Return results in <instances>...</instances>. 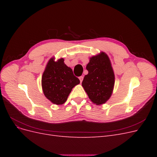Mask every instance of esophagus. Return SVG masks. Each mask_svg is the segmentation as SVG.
Listing matches in <instances>:
<instances>
[{"label": "esophagus", "mask_w": 157, "mask_h": 157, "mask_svg": "<svg viewBox=\"0 0 157 157\" xmlns=\"http://www.w3.org/2000/svg\"><path fill=\"white\" fill-rule=\"evenodd\" d=\"M83 77L82 76H80V77H79V80H80V83H81L82 82V80H83Z\"/></svg>", "instance_id": "obj_1"}]
</instances>
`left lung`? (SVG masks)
I'll use <instances>...</instances> for the list:
<instances>
[{"instance_id": "8db88e82", "label": "left lung", "mask_w": 157, "mask_h": 157, "mask_svg": "<svg viewBox=\"0 0 157 157\" xmlns=\"http://www.w3.org/2000/svg\"><path fill=\"white\" fill-rule=\"evenodd\" d=\"M86 69L88 73L82 82L85 92L94 103H105L111 96L115 85V74L108 56L102 52L90 58Z\"/></svg>"}]
</instances>
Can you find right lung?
Returning a JSON list of instances; mask_svg holds the SVG:
<instances>
[{"label": "right lung", "mask_w": 157, "mask_h": 157, "mask_svg": "<svg viewBox=\"0 0 157 157\" xmlns=\"http://www.w3.org/2000/svg\"><path fill=\"white\" fill-rule=\"evenodd\" d=\"M80 83L73 71L61 58L55 61L52 58L46 65L42 77V88L46 98L56 105L67 101L73 88Z\"/></svg>", "instance_id": "right-lung-1"}]
</instances>
